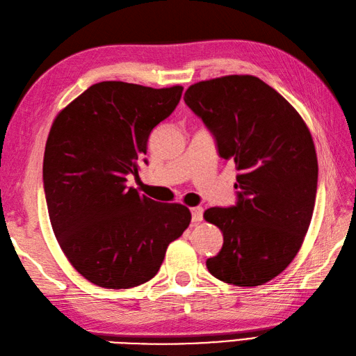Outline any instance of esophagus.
Instances as JSON below:
<instances>
[{"label":"esophagus","instance_id":"obj_1","mask_svg":"<svg viewBox=\"0 0 356 356\" xmlns=\"http://www.w3.org/2000/svg\"><path fill=\"white\" fill-rule=\"evenodd\" d=\"M191 213H192V220H193V222H201L202 215H204V209L202 207H192Z\"/></svg>","mask_w":356,"mask_h":356}]
</instances>
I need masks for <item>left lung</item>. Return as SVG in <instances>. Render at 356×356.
<instances>
[{
	"mask_svg": "<svg viewBox=\"0 0 356 356\" xmlns=\"http://www.w3.org/2000/svg\"><path fill=\"white\" fill-rule=\"evenodd\" d=\"M184 102L215 137L219 156L239 172L236 205L204 211L224 236L205 265L230 285H264L297 256L311 224L318 181L311 132L289 102L254 76L198 82Z\"/></svg>",
	"mask_w": 356,
	"mask_h": 356,
	"instance_id": "left-lung-1",
	"label": "left lung"
}]
</instances>
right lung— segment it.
<instances>
[{
  "label": "right lung",
  "mask_w": 356,
  "mask_h": 356,
  "mask_svg": "<svg viewBox=\"0 0 356 356\" xmlns=\"http://www.w3.org/2000/svg\"><path fill=\"white\" fill-rule=\"evenodd\" d=\"M181 94L179 85L100 82L54 118L42 168L50 222L70 264L94 285H143L191 224L184 205L156 202L126 186L129 173L138 177L152 129Z\"/></svg>",
  "instance_id": "1"
}]
</instances>
